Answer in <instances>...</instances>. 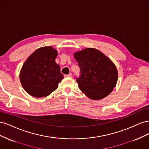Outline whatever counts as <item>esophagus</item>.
I'll use <instances>...</instances> for the list:
<instances>
[{"instance_id": "obj_1", "label": "esophagus", "mask_w": 149, "mask_h": 149, "mask_svg": "<svg viewBox=\"0 0 149 149\" xmlns=\"http://www.w3.org/2000/svg\"><path fill=\"white\" fill-rule=\"evenodd\" d=\"M72 76H73V74H72L71 73H70L68 74H66L65 75V77H69V78H71Z\"/></svg>"}]
</instances>
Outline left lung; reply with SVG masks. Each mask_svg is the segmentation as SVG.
<instances>
[{
  "label": "left lung",
  "mask_w": 149,
  "mask_h": 149,
  "mask_svg": "<svg viewBox=\"0 0 149 149\" xmlns=\"http://www.w3.org/2000/svg\"><path fill=\"white\" fill-rule=\"evenodd\" d=\"M74 56L80 68V76L76 77V81L86 96L93 100H100L113 91L118 73L109 58L93 48L76 52Z\"/></svg>",
  "instance_id": "8db88e82"
}]
</instances>
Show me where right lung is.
Here are the masks:
<instances>
[{"instance_id": "right-lung-1", "label": "right lung", "mask_w": 149, "mask_h": 149, "mask_svg": "<svg viewBox=\"0 0 149 149\" xmlns=\"http://www.w3.org/2000/svg\"><path fill=\"white\" fill-rule=\"evenodd\" d=\"M58 52L52 47L36 50L26 59L20 73L22 87L35 97H46L58 87L63 78L56 63Z\"/></svg>"}]
</instances>
